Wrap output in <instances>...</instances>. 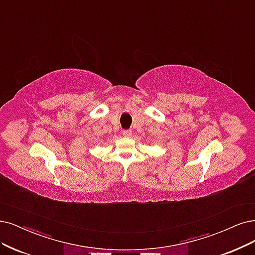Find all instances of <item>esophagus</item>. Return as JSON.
I'll return each instance as SVG.
<instances>
[{"label":"esophagus","mask_w":255,"mask_h":255,"mask_svg":"<svg viewBox=\"0 0 255 255\" xmlns=\"http://www.w3.org/2000/svg\"><path fill=\"white\" fill-rule=\"evenodd\" d=\"M131 134H132V131H131L130 129H125V130H123V135L124 136H131Z\"/></svg>","instance_id":"1"}]
</instances>
